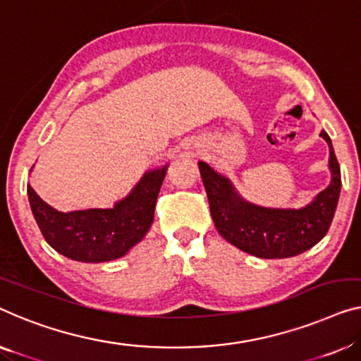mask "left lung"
I'll return each instance as SVG.
<instances>
[{
  "label": "left lung",
  "instance_id": "obj_1",
  "mask_svg": "<svg viewBox=\"0 0 361 361\" xmlns=\"http://www.w3.org/2000/svg\"><path fill=\"white\" fill-rule=\"evenodd\" d=\"M321 136L329 144L332 180L301 209H271L251 204L235 191L228 178L206 162L197 164L212 220L228 243L262 259H281L305 252L324 238L334 219L342 181L331 137L326 131H321Z\"/></svg>",
  "mask_w": 361,
  "mask_h": 361
}]
</instances>
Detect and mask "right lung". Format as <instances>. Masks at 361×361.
I'll list each match as a JSON object with an SVG mask.
<instances>
[{
	"label": "right lung",
	"instance_id": "obj_1",
	"mask_svg": "<svg viewBox=\"0 0 361 361\" xmlns=\"http://www.w3.org/2000/svg\"><path fill=\"white\" fill-rule=\"evenodd\" d=\"M166 166L146 171L133 191L111 209L60 212L27 185L32 214L43 238L60 255L80 262H105L125 256L154 222Z\"/></svg>",
	"mask_w": 361,
	"mask_h": 361
}]
</instances>
